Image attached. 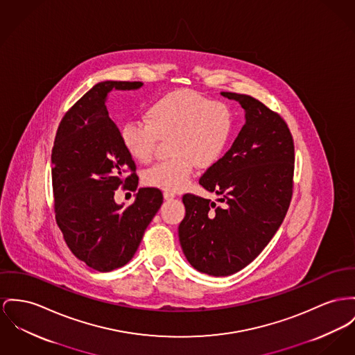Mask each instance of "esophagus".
<instances>
[{
    "mask_svg": "<svg viewBox=\"0 0 355 355\" xmlns=\"http://www.w3.org/2000/svg\"><path fill=\"white\" fill-rule=\"evenodd\" d=\"M176 195L175 192H171V191H164V199L169 200V199H173Z\"/></svg>",
    "mask_w": 355,
    "mask_h": 355,
    "instance_id": "1",
    "label": "esophagus"
}]
</instances>
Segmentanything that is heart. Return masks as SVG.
Wrapping results in <instances>:
<instances>
[{"label":"heart","instance_id":"obj_1","mask_svg":"<svg viewBox=\"0 0 355 355\" xmlns=\"http://www.w3.org/2000/svg\"><path fill=\"white\" fill-rule=\"evenodd\" d=\"M144 119L145 123L129 121L121 128V144L133 160L146 164L153 159L159 140L169 139L172 157L144 173L146 186L164 191L184 189L195 166H214L227 149L236 126L229 103L191 90H175L155 99Z\"/></svg>","mask_w":355,"mask_h":355}]
</instances>
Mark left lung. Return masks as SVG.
<instances>
[{
    "label": "left lung",
    "mask_w": 355,
    "mask_h": 355,
    "mask_svg": "<svg viewBox=\"0 0 355 355\" xmlns=\"http://www.w3.org/2000/svg\"><path fill=\"white\" fill-rule=\"evenodd\" d=\"M236 101L246 122L232 148L199 179L215 202L184 193L179 239L189 263L210 276H230L254 260L276 234L293 192L295 146L286 122L259 99Z\"/></svg>",
    "instance_id": "left-lung-1"
}]
</instances>
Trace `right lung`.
Returning a JSON list of instances; mask_svg holds the SVG:
<instances>
[{
	"mask_svg": "<svg viewBox=\"0 0 355 355\" xmlns=\"http://www.w3.org/2000/svg\"><path fill=\"white\" fill-rule=\"evenodd\" d=\"M141 86V82L96 83L64 114L52 148L56 223L73 256L98 272L114 270L132 260L163 203L162 191L153 187L139 189L126 209L114 200L121 186L136 191L139 176L105 102L113 89Z\"/></svg>",
	"mask_w": 355,
	"mask_h": 355,
	"instance_id": "right-lung-1",
	"label": "right lung"
}]
</instances>
